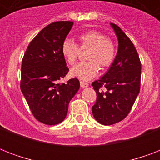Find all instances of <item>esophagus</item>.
I'll return each instance as SVG.
<instances>
[{
	"label": "esophagus",
	"instance_id": "34e87169",
	"mask_svg": "<svg viewBox=\"0 0 160 160\" xmlns=\"http://www.w3.org/2000/svg\"><path fill=\"white\" fill-rule=\"evenodd\" d=\"M89 86V84L86 82H84V81H80V87L82 88H86Z\"/></svg>",
	"mask_w": 160,
	"mask_h": 160
}]
</instances>
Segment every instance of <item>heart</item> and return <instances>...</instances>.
<instances>
[{"instance_id":"heart-1","label":"heart","mask_w":160,"mask_h":160,"mask_svg":"<svg viewBox=\"0 0 160 160\" xmlns=\"http://www.w3.org/2000/svg\"><path fill=\"white\" fill-rule=\"evenodd\" d=\"M80 49H87L85 58L88 61L75 65L70 70L73 77L81 80H90L95 77L99 71V65L102 69H106L113 64L116 48L112 40L100 31H88L78 36ZM80 53V49L75 41L70 39H65L61 44V54L65 61L70 65L76 62Z\"/></svg>"}]
</instances>
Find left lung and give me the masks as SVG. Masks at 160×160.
<instances>
[{
  "label": "left lung",
  "mask_w": 160,
  "mask_h": 160,
  "mask_svg": "<svg viewBox=\"0 0 160 160\" xmlns=\"http://www.w3.org/2000/svg\"><path fill=\"white\" fill-rule=\"evenodd\" d=\"M110 26L118 39L116 56L105 75L92 83L97 94L93 115L104 125L116 124L128 115L139 95L141 78V63L134 44L119 26ZM101 87L105 92L98 90Z\"/></svg>",
  "instance_id": "1"
}]
</instances>
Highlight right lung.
Here are the masks:
<instances>
[{
  "instance_id": "1",
  "label": "right lung",
  "mask_w": 160,
  "mask_h": 160,
  "mask_svg": "<svg viewBox=\"0 0 160 160\" xmlns=\"http://www.w3.org/2000/svg\"><path fill=\"white\" fill-rule=\"evenodd\" d=\"M72 26L73 21H56L46 26L31 41L22 60L21 92L34 117L48 125L65 119L69 103L80 89L76 78L59 83L69 71L61 44Z\"/></svg>"
}]
</instances>
